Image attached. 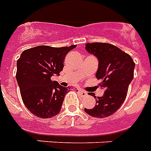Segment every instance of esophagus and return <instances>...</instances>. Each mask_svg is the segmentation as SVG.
<instances>
[{
	"mask_svg": "<svg viewBox=\"0 0 151 151\" xmlns=\"http://www.w3.org/2000/svg\"><path fill=\"white\" fill-rule=\"evenodd\" d=\"M79 93H80V95H81V96H83V97H84V96H88V93L86 92L85 91L83 90H79Z\"/></svg>",
	"mask_w": 151,
	"mask_h": 151,
	"instance_id": "obj_1",
	"label": "esophagus"
}]
</instances>
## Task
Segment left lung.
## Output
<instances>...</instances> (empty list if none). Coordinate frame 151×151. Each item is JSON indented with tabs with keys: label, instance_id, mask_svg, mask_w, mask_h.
<instances>
[{
	"label": "left lung",
	"instance_id": "obj_1",
	"mask_svg": "<svg viewBox=\"0 0 151 151\" xmlns=\"http://www.w3.org/2000/svg\"><path fill=\"white\" fill-rule=\"evenodd\" d=\"M86 50L96 55L99 68L96 76L101 80L104 96L96 97V106L84 108L85 112L95 118L108 117L119 110L125 100L129 85L134 78L135 63L131 55L108 43H88Z\"/></svg>",
	"mask_w": 151,
	"mask_h": 151
}]
</instances>
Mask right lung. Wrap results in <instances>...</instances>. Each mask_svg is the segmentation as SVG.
I'll list each match as a JSON object with an SVG mask.
<instances>
[{
  "instance_id": "1",
  "label": "right lung",
  "mask_w": 151,
  "mask_h": 151,
  "mask_svg": "<svg viewBox=\"0 0 151 151\" xmlns=\"http://www.w3.org/2000/svg\"><path fill=\"white\" fill-rule=\"evenodd\" d=\"M76 47L40 45L24 50L17 63V81L24 104L34 115L48 119L60 113L68 89L52 81L60 75L69 51Z\"/></svg>"
}]
</instances>
